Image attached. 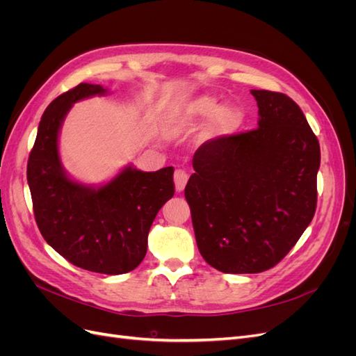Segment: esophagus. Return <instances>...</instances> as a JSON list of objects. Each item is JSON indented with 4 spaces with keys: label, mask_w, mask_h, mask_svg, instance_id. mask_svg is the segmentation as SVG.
Masks as SVG:
<instances>
[{
    "label": "esophagus",
    "mask_w": 356,
    "mask_h": 356,
    "mask_svg": "<svg viewBox=\"0 0 356 356\" xmlns=\"http://www.w3.org/2000/svg\"><path fill=\"white\" fill-rule=\"evenodd\" d=\"M174 181H175V188L177 191H182L187 184L188 181V174L184 170V169H177L175 174H174Z\"/></svg>",
    "instance_id": "34e87169"
}]
</instances>
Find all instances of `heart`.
<instances>
[{
	"mask_svg": "<svg viewBox=\"0 0 356 356\" xmlns=\"http://www.w3.org/2000/svg\"><path fill=\"white\" fill-rule=\"evenodd\" d=\"M212 136H229L239 131L243 124V114L236 106H222L213 96H200L193 101L175 120L177 127L196 126L210 122Z\"/></svg>",
	"mask_w": 356,
	"mask_h": 356,
	"instance_id": "b5f03b06",
	"label": "heart"
}]
</instances>
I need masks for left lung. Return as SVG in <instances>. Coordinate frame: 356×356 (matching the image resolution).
I'll return each mask as SVG.
<instances>
[{
    "instance_id": "1",
    "label": "left lung",
    "mask_w": 356,
    "mask_h": 356,
    "mask_svg": "<svg viewBox=\"0 0 356 356\" xmlns=\"http://www.w3.org/2000/svg\"><path fill=\"white\" fill-rule=\"evenodd\" d=\"M251 93L258 127L202 144L184 190L199 251L222 273L275 267L316 211V135L289 96Z\"/></svg>"
}]
</instances>
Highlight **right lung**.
Here are the masks:
<instances>
[{"mask_svg": "<svg viewBox=\"0 0 356 356\" xmlns=\"http://www.w3.org/2000/svg\"><path fill=\"white\" fill-rule=\"evenodd\" d=\"M104 93L99 84L80 83L47 106L26 177L37 225L53 250L84 270L122 275L144 260L149 227L175 193L174 168L143 172L127 166L99 188L68 178L58 152L63 118L74 102Z\"/></svg>", "mask_w": 356, "mask_h": 356, "instance_id": "obj_1", "label": "right lung"}]
</instances>
